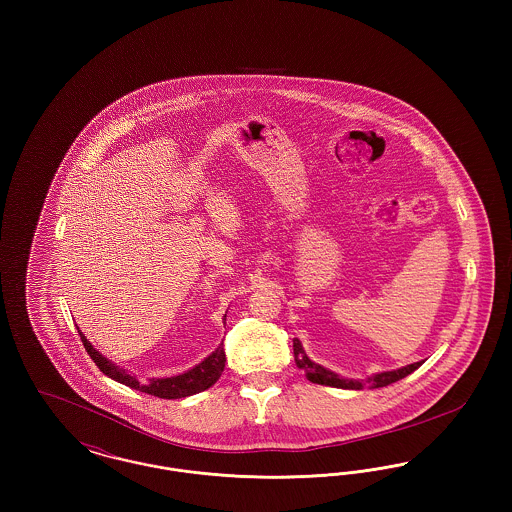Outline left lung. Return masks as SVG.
I'll list each match as a JSON object with an SVG mask.
<instances>
[{
	"mask_svg": "<svg viewBox=\"0 0 512 512\" xmlns=\"http://www.w3.org/2000/svg\"><path fill=\"white\" fill-rule=\"evenodd\" d=\"M293 357H295V365L301 370H305L307 378L313 382V384H320V386H330V388H340V390H365L368 388H384V386H390L393 382L409 376L411 372H414L420 363H413V365L401 366L397 370H386V372H376L372 376H368L366 380H353V378H343L340 374L324 368L322 365H317L315 361H311L301 345V341L293 340Z\"/></svg>",
	"mask_w": 512,
	"mask_h": 512,
	"instance_id": "left-lung-1",
	"label": "left lung"
}]
</instances>
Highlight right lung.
<instances>
[{
    "label": "right lung",
    "mask_w": 512,
    "mask_h": 512,
    "mask_svg": "<svg viewBox=\"0 0 512 512\" xmlns=\"http://www.w3.org/2000/svg\"><path fill=\"white\" fill-rule=\"evenodd\" d=\"M222 320H226V315ZM80 340L84 343L92 361L98 365L99 370L105 376H109L111 380L124 384L132 390L144 391V393L161 397V399H180V397H188V395H194V393L211 388L219 380L220 374L224 370V363H226L224 347L220 343L219 347L209 357H205L201 363H197L194 368H190L182 374L169 376V378H149L147 382H140L132 372H128L126 368L115 365L113 361L103 357L98 349L86 340V336L82 332H80Z\"/></svg>",
    "instance_id": "add662e5"
}]
</instances>
